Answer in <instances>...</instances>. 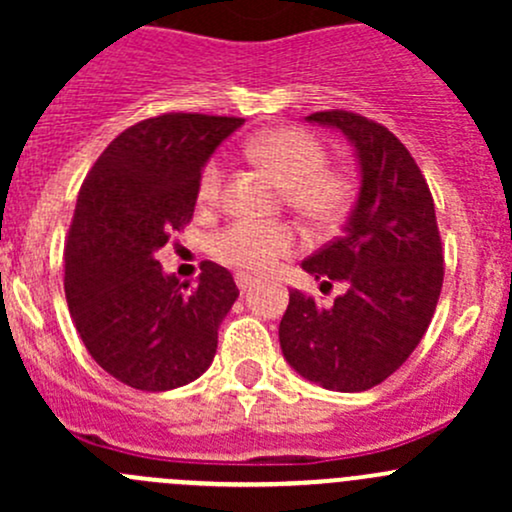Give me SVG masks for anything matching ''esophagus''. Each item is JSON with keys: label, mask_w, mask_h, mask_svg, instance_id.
Wrapping results in <instances>:
<instances>
[{"label": "esophagus", "mask_w": 512, "mask_h": 512, "mask_svg": "<svg viewBox=\"0 0 512 512\" xmlns=\"http://www.w3.org/2000/svg\"><path fill=\"white\" fill-rule=\"evenodd\" d=\"M235 282H237V287H240V292H247V289L252 287V277L250 275H245V272H237L235 275Z\"/></svg>", "instance_id": "34e87169"}]
</instances>
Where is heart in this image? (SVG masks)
Returning a JSON list of instances; mask_svg holds the SVG:
<instances>
[{
  "label": "heart",
  "instance_id": "heart-1",
  "mask_svg": "<svg viewBox=\"0 0 512 512\" xmlns=\"http://www.w3.org/2000/svg\"><path fill=\"white\" fill-rule=\"evenodd\" d=\"M250 156L285 188L289 208L314 227H332L347 215L352 183L337 170H329L327 148L299 128H275L252 138ZM225 178L223 158H210L200 173L198 195L203 203L220 198ZM299 237L285 223L237 220L213 240V255L240 272L260 275L272 270L282 257L292 255Z\"/></svg>",
  "mask_w": 512,
  "mask_h": 512
}]
</instances>
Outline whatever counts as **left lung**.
I'll list each match as a JSON object with an SVG mask.
<instances>
[{
  "instance_id": "obj_1",
  "label": "left lung",
  "mask_w": 512,
  "mask_h": 512,
  "mask_svg": "<svg viewBox=\"0 0 512 512\" xmlns=\"http://www.w3.org/2000/svg\"><path fill=\"white\" fill-rule=\"evenodd\" d=\"M304 121L347 136L361 183L342 235L302 262L347 292L319 307L292 289L280 347L299 376L352 394L389 379L426 334L443 287L441 235L426 178L389 128L349 111Z\"/></svg>"
}]
</instances>
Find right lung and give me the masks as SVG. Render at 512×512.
<instances>
[{"label":"right lung","mask_w":512,"mask_h":512,"mask_svg":"<svg viewBox=\"0 0 512 512\" xmlns=\"http://www.w3.org/2000/svg\"><path fill=\"white\" fill-rule=\"evenodd\" d=\"M242 123L146 118L108 143L81 185L64 247L66 302L96 364L133 389H178L213 364L240 289L215 262H203L195 285H180L156 252L190 223L205 163Z\"/></svg>","instance_id":"add662e5"}]
</instances>
